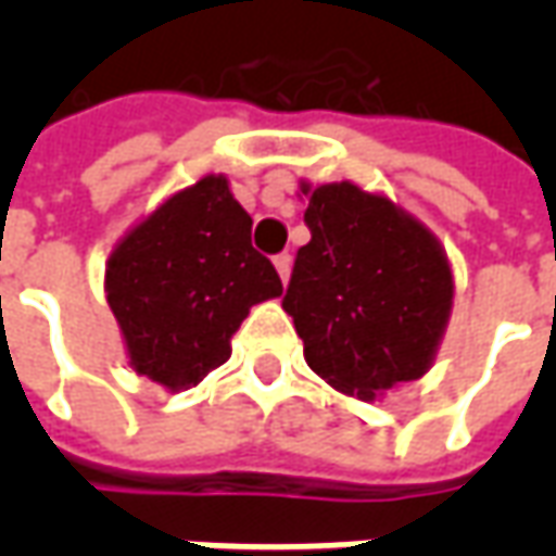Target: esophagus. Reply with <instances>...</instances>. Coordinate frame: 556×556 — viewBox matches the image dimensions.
<instances>
[{
  "mask_svg": "<svg viewBox=\"0 0 556 556\" xmlns=\"http://www.w3.org/2000/svg\"><path fill=\"white\" fill-rule=\"evenodd\" d=\"M274 267H277V274L282 282H289L291 277V255L289 253H279L277 258H274Z\"/></svg>",
  "mask_w": 556,
  "mask_h": 556,
  "instance_id": "obj_1",
  "label": "esophagus"
}]
</instances>
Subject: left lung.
<instances>
[{
  "mask_svg": "<svg viewBox=\"0 0 556 556\" xmlns=\"http://www.w3.org/2000/svg\"><path fill=\"white\" fill-rule=\"evenodd\" d=\"M309 243L282 309L327 384L375 402L429 372L453 313V267L405 207L357 184L301 181Z\"/></svg>",
  "mask_w": 556,
  "mask_h": 556,
  "instance_id": "obj_1",
  "label": "left lung"
}]
</instances>
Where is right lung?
Masks as SVG:
<instances>
[{
  "label": "right lung",
  "instance_id": "obj_1",
  "mask_svg": "<svg viewBox=\"0 0 556 556\" xmlns=\"http://www.w3.org/2000/svg\"><path fill=\"white\" fill-rule=\"evenodd\" d=\"M250 229L229 178L205 175L115 243L103 289L134 372L178 393L229 361L250 309L282 294Z\"/></svg>",
  "mask_w": 556,
  "mask_h": 556
}]
</instances>
